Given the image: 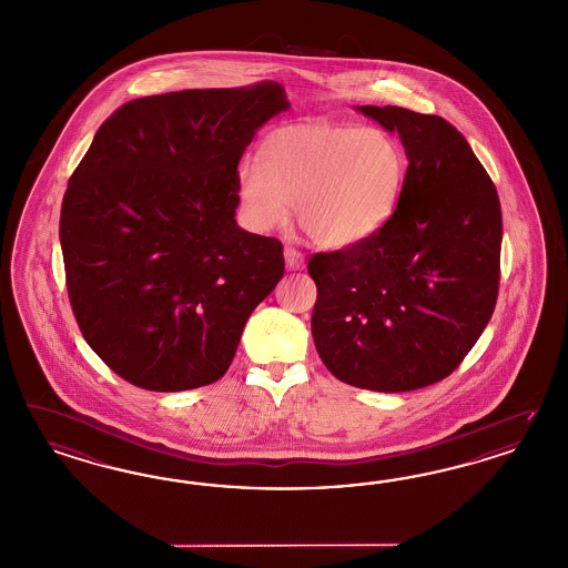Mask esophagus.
Returning a JSON list of instances; mask_svg holds the SVG:
<instances>
[{"label": "esophagus", "instance_id": "34e87169", "mask_svg": "<svg viewBox=\"0 0 568 568\" xmlns=\"http://www.w3.org/2000/svg\"><path fill=\"white\" fill-rule=\"evenodd\" d=\"M284 261H286V267L288 270H305V256L301 251H296L293 246H286L284 248Z\"/></svg>", "mask_w": 568, "mask_h": 568}]
</instances>
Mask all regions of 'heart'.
<instances>
[{
    "mask_svg": "<svg viewBox=\"0 0 568 568\" xmlns=\"http://www.w3.org/2000/svg\"><path fill=\"white\" fill-rule=\"evenodd\" d=\"M258 159L236 169L244 221L255 232H272L291 220L296 204L298 225L324 248L374 239L393 217L407 173L402 142L374 125L274 129Z\"/></svg>",
    "mask_w": 568,
    "mask_h": 568,
    "instance_id": "obj_1",
    "label": "heart"
}]
</instances>
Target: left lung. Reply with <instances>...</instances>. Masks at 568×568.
Masks as SVG:
<instances>
[{"label": "left lung", "instance_id": "8db88e82", "mask_svg": "<svg viewBox=\"0 0 568 568\" xmlns=\"http://www.w3.org/2000/svg\"><path fill=\"white\" fill-rule=\"evenodd\" d=\"M397 131L407 173L385 227L310 261L312 334L351 386L403 393L449 376L494 315L501 209L491 178L458 129L437 114L357 106Z\"/></svg>", "mask_w": 568, "mask_h": 568}]
</instances>
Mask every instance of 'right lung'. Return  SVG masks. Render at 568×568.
Listing matches in <instances>:
<instances>
[{"label":"right lung","mask_w":568,"mask_h":568,"mask_svg":"<svg viewBox=\"0 0 568 568\" xmlns=\"http://www.w3.org/2000/svg\"><path fill=\"white\" fill-rule=\"evenodd\" d=\"M291 109L275 81L131 100L100 125L60 211L67 288L88 345L131 385L220 381L284 275L282 244L244 232L236 169Z\"/></svg>","instance_id":"obj_1"}]
</instances>
